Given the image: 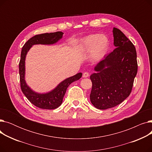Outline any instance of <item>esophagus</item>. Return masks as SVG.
Returning <instances> with one entry per match:
<instances>
[{
    "instance_id": "esophagus-1",
    "label": "esophagus",
    "mask_w": 152,
    "mask_h": 152,
    "mask_svg": "<svg viewBox=\"0 0 152 152\" xmlns=\"http://www.w3.org/2000/svg\"><path fill=\"white\" fill-rule=\"evenodd\" d=\"M83 77H87L89 76V73H87V72H84V73H83Z\"/></svg>"
}]
</instances>
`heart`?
I'll return each mask as SVG.
<instances>
[{"instance_id":"b5f03b06","label":"heart","mask_w":152,"mask_h":152,"mask_svg":"<svg viewBox=\"0 0 152 152\" xmlns=\"http://www.w3.org/2000/svg\"><path fill=\"white\" fill-rule=\"evenodd\" d=\"M81 45L85 52L91 51L92 57L97 59L102 57L108 50L109 40L104 34H91L83 39Z\"/></svg>"}]
</instances>
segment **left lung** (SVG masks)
I'll list each match as a JSON object with an SVG mask.
<instances>
[{"label": "left lung", "mask_w": 152, "mask_h": 152, "mask_svg": "<svg viewBox=\"0 0 152 152\" xmlns=\"http://www.w3.org/2000/svg\"><path fill=\"white\" fill-rule=\"evenodd\" d=\"M113 33L116 49L95 66L96 72L90 76L91 102L100 110L116 107L128 97L137 73L134 44L119 29L114 28Z\"/></svg>", "instance_id": "obj_1"}]
</instances>
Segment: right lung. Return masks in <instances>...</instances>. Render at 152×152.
<instances>
[{
    "label": "right lung",
    "instance_id": "obj_1",
    "mask_svg": "<svg viewBox=\"0 0 152 152\" xmlns=\"http://www.w3.org/2000/svg\"><path fill=\"white\" fill-rule=\"evenodd\" d=\"M63 33L57 31L55 33H44L37 34L29 39L23 45L21 58L19 63V73L21 89L28 100L36 107L46 110H52L61 105L63 99L68 86L74 81L80 79L82 73H79L76 75L69 77L60 83L54 89L45 94L37 93L32 90L26 83L25 76V58L26 55L33 45L45 44L50 45L57 42L62 38Z\"/></svg>",
    "mask_w": 152,
    "mask_h": 152
}]
</instances>
